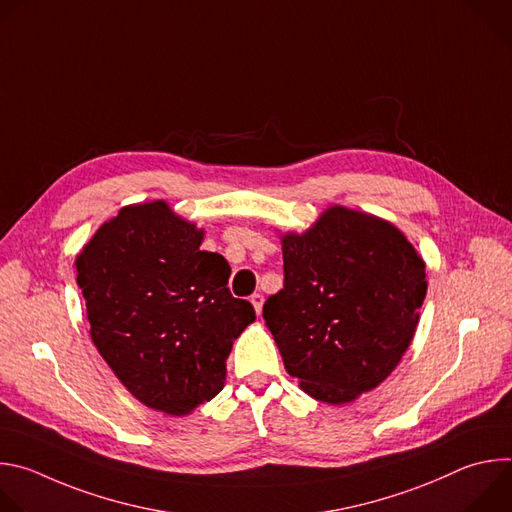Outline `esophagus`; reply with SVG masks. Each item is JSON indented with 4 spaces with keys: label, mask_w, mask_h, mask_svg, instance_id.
Here are the masks:
<instances>
[{
    "label": "esophagus",
    "mask_w": 512,
    "mask_h": 512,
    "mask_svg": "<svg viewBox=\"0 0 512 512\" xmlns=\"http://www.w3.org/2000/svg\"><path fill=\"white\" fill-rule=\"evenodd\" d=\"M263 302H265V298L261 296V294H253L251 296V304H253V308H255V314L259 316L261 314V310H263Z\"/></svg>",
    "instance_id": "34e87169"
}]
</instances>
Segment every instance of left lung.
<instances>
[{
	"instance_id": "8db88e82",
	"label": "left lung",
	"mask_w": 512,
	"mask_h": 512,
	"mask_svg": "<svg viewBox=\"0 0 512 512\" xmlns=\"http://www.w3.org/2000/svg\"><path fill=\"white\" fill-rule=\"evenodd\" d=\"M279 239L283 289L263 318L285 371L316 401L352 403L409 348L427 294L425 261L393 223L340 204Z\"/></svg>"
}]
</instances>
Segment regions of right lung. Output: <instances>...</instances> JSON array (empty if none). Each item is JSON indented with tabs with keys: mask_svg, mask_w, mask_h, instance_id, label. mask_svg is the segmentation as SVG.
Instances as JSON below:
<instances>
[{
	"mask_svg": "<svg viewBox=\"0 0 512 512\" xmlns=\"http://www.w3.org/2000/svg\"><path fill=\"white\" fill-rule=\"evenodd\" d=\"M202 239L166 200L127 204L75 261L99 354L139 403L178 417L221 393L233 342L255 322Z\"/></svg>",
	"mask_w": 512,
	"mask_h": 512,
	"instance_id": "obj_1",
	"label": "right lung"
}]
</instances>
